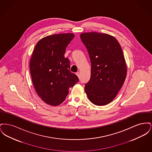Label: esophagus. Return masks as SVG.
<instances>
[{
  "label": "esophagus",
  "instance_id": "esophagus-1",
  "mask_svg": "<svg viewBox=\"0 0 152 152\" xmlns=\"http://www.w3.org/2000/svg\"><path fill=\"white\" fill-rule=\"evenodd\" d=\"M76 75L79 77L80 76V72H77L76 73Z\"/></svg>",
  "mask_w": 152,
  "mask_h": 152
}]
</instances>
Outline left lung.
Here are the masks:
<instances>
[{"mask_svg": "<svg viewBox=\"0 0 152 152\" xmlns=\"http://www.w3.org/2000/svg\"><path fill=\"white\" fill-rule=\"evenodd\" d=\"M80 37L91 62V78L85 86L88 98L96 105H107L115 98L126 76L122 48L108 34L83 33Z\"/></svg>", "mask_w": 152, "mask_h": 152, "instance_id": "1", "label": "left lung"}]
</instances>
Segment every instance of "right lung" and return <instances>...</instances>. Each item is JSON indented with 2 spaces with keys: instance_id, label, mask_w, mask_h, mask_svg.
Here are the masks:
<instances>
[{
  "instance_id": "right-lung-1",
  "label": "right lung",
  "mask_w": 152,
  "mask_h": 152,
  "mask_svg": "<svg viewBox=\"0 0 152 152\" xmlns=\"http://www.w3.org/2000/svg\"><path fill=\"white\" fill-rule=\"evenodd\" d=\"M74 34L46 36L34 48L30 61V73L37 94L46 104L57 106L65 100L68 89L79 81L70 71V61L64 58L65 49Z\"/></svg>"
}]
</instances>
